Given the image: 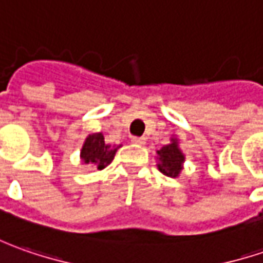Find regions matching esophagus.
<instances>
[{"mask_svg":"<svg viewBox=\"0 0 263 263\" xmlns=\"http://www.w3.org/2000/svg\"><path fill=\"white\" fill-rule=\"evenodd\" d=\"M132 142L134 144H137V145H142V144H145V140L144 138H140V137H132Z\"/></svg>","mask_w":263,"mask_h":263,"instance_id":"obj_1","label":"esophagus"}]
</instances>
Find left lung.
I'll return each instance as SVG.
<instances>
[{
	"label": "left lung",
	"instance_id": "8db88e82",
	"mask_svg": "<svg viewBox=\"0 0 263 263\" xmlns=\"http://www.w3.org/2000/svg\"><path fill=\"white\" fill-rule=\"evenodd\" d=\"M173 142L164 145L163 148L157 151L159 154V170L168 177H176L182 170V163L185 161V157L182 151L177 147V141L172 140Z\"/></svg>",
	"mask_w": 263,
	"mask_h": 263
}]
</instances>
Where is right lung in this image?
<instances>
[{"label": "right lung", "instance_id": "add662e5", "mask_svg": "<svg viewBox=\"0 0 263 263\" xmlns=\"http://www.w3.org/2000/svg\"><path fill=\"white\" fill-rule=\"evenodd\" d=\"M119 147L109 145L104 142L103 134H93L87 137L81 149V159L84 163H93L99 170L104 168L112 163L115 154Z\"/></svg>", "mask_w": 263, "mask_h": 263}]
</instances>
